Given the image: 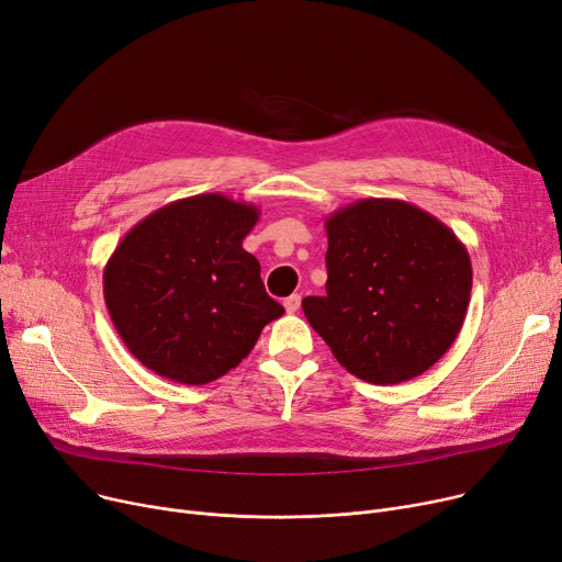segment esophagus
I'll return each instance as SVG.
<instances>
[{"mask_svg": "<svg viewBox=\"0 0 562 562\" xmlns=\"http://www.w3.org/2000/svg\"><path fill=\"white\" fill-rule=\"evenodd\" d=\"M299 307H301V296H299V293H291L289 299H284V310H286L289 314L299 312Z\"/></svg>", "mask_w": 562, "mask_h": 562, "instance_id": "34e87169", "label": "esophagus"}]
</instances>
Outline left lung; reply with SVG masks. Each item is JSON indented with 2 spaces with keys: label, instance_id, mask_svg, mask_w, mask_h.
Wrapping results in <instances>:
<instances>
[{
  "label": "left lung",
  "instance_id": "obj_1",
  "mask_svg": "<svg viewBox=\"0 0 562 562\" xmlns=\"http://www.w3.org/2000/svg\"><path fill=\"white\" fill-rule=\"evenodd\" d=\"M326 296L303 312L337 362L373 385L428 371L456 341L471 259L441 221L405 200L364 198L326 218Z\"/></svg>",
  "mask_w": 562,
  "mask_h": 562
}]
</instances>
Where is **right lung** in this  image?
Masks as SVG:
<instances>
[{
    "label": "right lung",
    "instance_id": "1",
    "mask_svg": "<svg viewBox=\"0 0 562 562\" xmlns=\"http://www.w3.org/2000/svg\"><path fill=\"white\" fill-rule=\"evenodd\" d=\"M250 202L200 193L136 223L104 266V303L132 356L182 385L239 367L266 323L284 314L263 289L244 239Z\"/></svg>",
    "mask_w": 562,
    "mask_h": 562
}]
</instances>
